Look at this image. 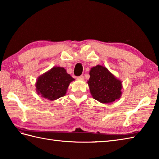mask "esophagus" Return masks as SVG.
Wrapping results in <instances>:
<instances>
[{"instance_id": "esophagus-1", "label": "esophagus", "mask_w": 159, "mask_h": 159, "mask_svg": "<svg viewBox=\"0 0 159 159\" xmlns=\"http://www.w3.org/2000/svg\"><path fill=\"white\" fill-rule=\"evenodd\" d=\"M77 79H79V80H84V76H83V75H81V76H78L77 77Z\"/></svg>"}]
</instances>
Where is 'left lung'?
I'll use <instances>...</instances> for the list:
<instances>
[{
    "label": "left lung",
    "instance_id": "obj_1",
    "mask_svg": "<svg viewBox=\"0 0 159 159\" xmlns=\"http://www.w3.org/2000/svg\"><path fill=\"white\" fill-rule=\"evenodd\" d=\"M87 83L94 99L101 103H111L121 96L122 84L107 67L98 65L91 68Z\"/></svg>",
    "mask_w": 159,
    "mask_h": 159
}]
</instances>
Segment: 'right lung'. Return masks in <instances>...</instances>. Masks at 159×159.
Returning a JSON list of instances; mask_svg holds the SVG:
<instances>
[{
    "mask_svg": "<svg viewBox=\"0 0 159 159\" xmlns=\"http://www.w3.org/2000/svg\"><path fill=\"white\" fill-rule=\"evenodd\" d=\"M74 79L61 67H53L38 77L35 84L39 95L50 100H55L66 95L70 83Z\"/></svg>",
    "mask_w": 159,
    "mask_h": 159,
    "instance_id": "add662e5",
    "label": "right lung"
}]
</instances>
